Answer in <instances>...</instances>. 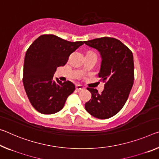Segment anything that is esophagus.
Wrapping results in <instances>:
<instances>
[{"mask_svg": "<svg viewBox=\"0 0 159 159\" xmlns=\"http://www.w3.org/2000/svg\"><path fill=\"white\" fill-rule=\"evenodd\" d=\"M75 89L77 90H81L85 89V88L81 85H75Z\"/></svg>", "mask_w": 159, "mask_h": 159, "instance_id": "obj_1", "label": "esophagus"}]
</instances>
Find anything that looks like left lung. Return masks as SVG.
<instances>
[{
	"label": "left lung",
	"instance_id": "left-lung-1",
	"mask_svg": "<svg viewBox=\"0 0 159 159\" xmlns=\"http://www.w3.org/2000/svg\"><path fill=\"white\" fill-rule=\"evenodd\" d=\"M84 43L100 52L102 63L98 76L105 83L101 93L88 88L92 97L85 103V110L98 119H108L124 106L134 84L132 52L119 39L112 37H100Z\"/></svg>",
	"mask_w": 159,
	"mask_h": 159
}]
</instances>
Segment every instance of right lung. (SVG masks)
<instances>
[{"instance_id":"1","label":"right lung","mask_w":159,"mask_h":159,"mask_svg":"<svg viewBox=\"0 0 159 159\" xmlns=\"http://www.w3.org/2000/svg\"><path fill=\"white\" fill-rule=\"evenodd\" d=\"M84 42H69L54 34H42L35 39L25 57L24 88L30 103L42 114L61 110L67 98L75 90L69 80L53 79L57 68L66 64L70 54Z\"/></svg>"}]
</instances>
